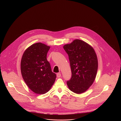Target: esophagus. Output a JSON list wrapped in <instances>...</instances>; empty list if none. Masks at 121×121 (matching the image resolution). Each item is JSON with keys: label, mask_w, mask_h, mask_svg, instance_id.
Here are the masks:
<instances>
[{"label": "esophagus", "mask_w": 121, "mask_h": 121, "mask_svg": "<svg viewBox=\"0 0 121 121\" xmlns=\"http://www.w3.org/2000/svg\"><path fill=\"white\" fill-rule=\"evenodd\" d=\"M56 76H57V77L60 78V77H61V74L60 73H57V74H56Z\"/></svg>", "instance_id": "34e87169"}]
</instances>
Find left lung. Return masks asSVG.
Listing matches in <instances>:
<instances>
[{
  "label": "left lung",
  "mask_w": 121,
  "mask_h": 121,
  "mask_svg": "<svg viewBox=\"0 0 121 121\" xmlns=\"http://www.w3.org/2000/svg\"><path fill=\"white\" fill-rule=\"evenodd\" d=\"M69 60L72 76L67 85L77 94L87 91L93 84L97 72L98 63L94 49L88 43L76 39L63 46Z\"/></svg>",
  "instance_id": "8db88e82"
}]
</instances>
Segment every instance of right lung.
Instances as JSON below:
<instances>
[{
  "label": "right lung",
  "mask_w": 121,
  "mask_h": 121,
  "mask_svg": "<svg viewBox=\"0 0 121 121\" xmlns=\"http://www.w3.org/2000/svg\"><path fill=\"white\" fill-rule=\"evenodd\" d=\"M50 47L37 43L24 52L21 63L22 78L28 87L34 93L43 94L54 84L56 75L52 71L47 54Z\"/></svg>",
  "instance_id": "obj_1"
}]
</instances>
